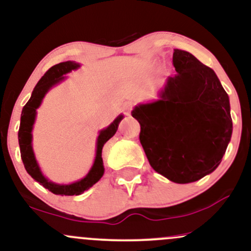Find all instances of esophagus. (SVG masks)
<instances>
[{
    "label": "esophagus",
    "mask_w": 251,
    "mask_h": 251,
    "mask_svg": "<svg viewBox=\"0 0 251 251\" xmlns=\"http://www.w3.org/2000/svg\"><path fill=\"white\" fill-rule=\"evenodd\" d=\"M124 111H125L126 114H129V112H131V106H124Z\"/></svg>",
    "instance_id": "obj_1"
}]
</instances>
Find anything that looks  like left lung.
<instances>
[{"label":"left lung","mask_w":251,"mask_h":251,"mask_svg":"<svg viewBox=\"0 0 251 251\" xmlns=\"http://www.w3.org/2000/svg\"><path fill=\"white\" fill-rule=\"evenodd\" d=\"M175 76L159 99L139 103L132 117L155 172L178 184L192 183L220 165L232 134L226 92L211 68L191 53L175 50Z\"/></svg>","instance_id":"8db88e82"}]
</instances>
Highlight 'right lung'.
<instances>
[{
  "mask_svg": "<svg viewBox=\"0 0 251 251\" xmlns=\"http://www.w3.org/2000/svg\"><path fill=\"white\" fill-rule=\"evenodd\" d=\"M80 65L74 61H66L60 62L57 65L50 67V70L45 73L40 81L36 83L35 88H34L33 93H31L30 99L25 103L22 108L21 113V123H20L19 128V145L20 151H21V158L24 162L25 171L34 178L37 183H40L43 188L48 189L54 195H61V196H77L83 194V191L88 190L89 188L94 185L100 178L102 177L103 171V163L101 152L105 143L111 139L114 134H116L119 123L122 122L124 116L120 114L118 116L114 122L108 126V127L103 128L100 131L99 135L97 139V151H96V159H94L93 165L88 174L82 178V179L74 181L72 184H56L50 181V179L42 175L41 169H40L39 164L36 162L35 154L33 151V145H31V140H33V131L34 123H35L36 118V109L41 105L43 98H45L47 92L51 87L57 85L66 79L65 74L70 73V72L77 70Z\"/></svg>",
  "mask_w": 251,
  "mask_h": 251,
  "instance_id": "right-lung-1",
  "label": "right lung"
}]
</instances>
